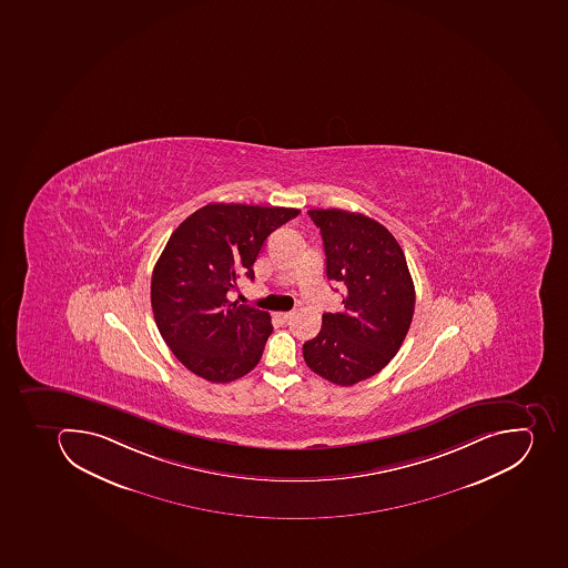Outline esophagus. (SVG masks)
Segmentation results:
<instances>
[{"mask_svg":"<svg viewBox=\"0 0 568 568\" xmlns=\"http://www.w3.org/2000/svg\"><path fill=\"white\" fill-rule=\"evenodd\" d=\"M291 316H293V313H291V311H287V313H275V318H277L278 322L281 323H286L287 320L291 318Z\"/></svg>","mask_w":568,"mask_h":568,"instance_id":"34e87169","label":"esophagus"}]
</instances>
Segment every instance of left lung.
<instances>
[{"mask_svg":"<svg viewBox=\"0 0 568 568\" xmlns=\"http://www.w3.org/2000/svg\"><path fill=\"white\" fill-rule=\"evenodd\" d=\"M325 250L328 281L346 286L342 313H325L318 336L304 343L314 374L352 386L393 359L415 313L406 255L386 226L342 209H313Z\"/></svg>","mask_w":568,"mask_h":568,"instance_id":"obj_1","label":"left lung"}]
</instances>
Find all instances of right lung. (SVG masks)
<instances>
[{"mask_svg":"<svg viewBox=\"0 0 568 568\" xmlns=\"http://www.w3.org/2000/svg\"><path fill=\"white\" fill-rule=\"evenodd\" d=\"M298 209L209 203L171 234L152 273V310L162 339L185 368L231 383L257 366L272 318L229 301L245 273L254 278L264 241Z\"/></svg>","mask_w":568,"mask_h":568,"instance_id":"add662e5","label":"right lung"}]
</instances>
